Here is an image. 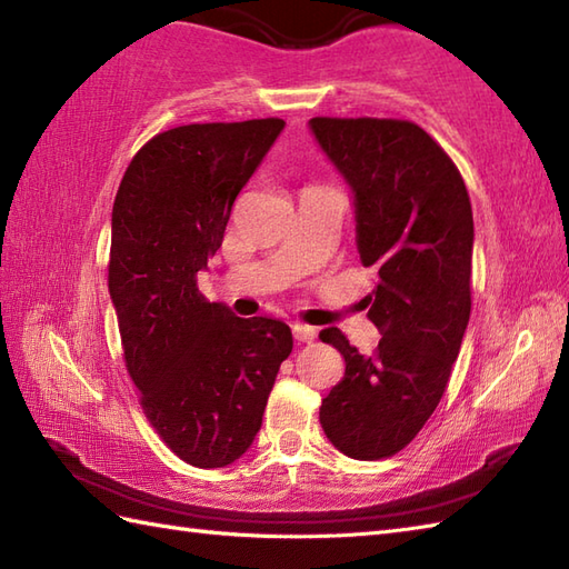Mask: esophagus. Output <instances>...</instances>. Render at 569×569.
<instances>
[{"instance_id":"34e87169","label":"esophagus","mask_w":569,"mask_h":569,"mask_svg":"<svg viewBox=\"0 0 569 569\" xmlns=\"http://www.w3.org/2000/svg\"><path fill=\"white\" fill-rule=\"evenodd\" d=\"M293 337L298 342H312L318 337V330L310 325H293Z\"/></svg>"}]
</instances>
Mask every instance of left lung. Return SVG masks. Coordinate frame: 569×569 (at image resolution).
Wrapping results in <instances>:
<instances>
[{
    "instance_id": "1",
    "label": "left lung",
    "mask_w": 569,
    "mask_h": 569,
    "mask_svg": "<svg viewBox=\"0 0 569 569\" xmlns=\"http://www.w3.org/2000/svg\"><path fill=\"white\" fill-rule=\"evenodd\" d=\"M318 147L352 190L357 249L379 281L367 296L381 332L365 357L328 328L320 340L345 357V377L322 398L328 440L352 459L391 457L438 408L471 310L475 220L455 163L413 122H308Z\"/></svg>"
}]
</instances>
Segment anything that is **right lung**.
<instances>
[{"label":"right lung","mask_w":569,"mask_h":569,"mask_svg":"<svg viewBox=\"0 0 569 569\" xmlns=\"http://www.w3.org/2000/svg\"><path fill=\"white\" fill-rule=\"evenodd\" d=\"M283 127L249 119L168 129L131 159L114 198L110 298L129 377L153 430L200 469L249 450L293 349L286 322L237 318L198 288L239 190Z\"/></svg>","instance_id":"1"}]
</instances>
